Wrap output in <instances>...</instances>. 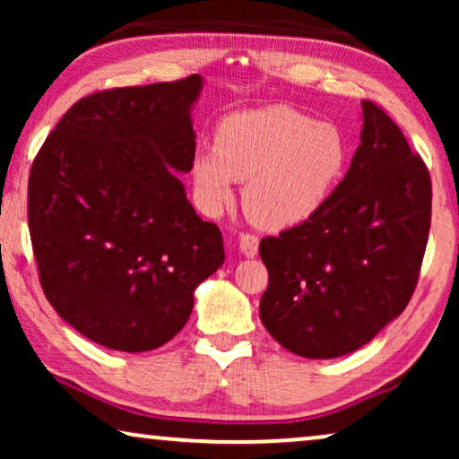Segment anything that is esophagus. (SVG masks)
<instances>
[{
  "instance_id": "esophagus-1",
  "label": "esophagus",
  "mask_w": 459,
  "mask_h": 459,
  "mask_svg": "<svg viewBox=\"0 0 459 459\" xmlns=\"http://www.w3.org/2000/svg\"><path fill=\"white\" fill-rule=\"evenodd\" d=\"M238 248L244 256H255L259 253V238L253 234H240L238 236Z\"/></svg>"
}]
</instances>
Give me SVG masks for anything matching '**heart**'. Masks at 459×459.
Listing matches in <instances>:
<instances>
[{
    "label": "heart",
    "mask_w": 459,
    "mask_h": 459,
    "mask_svg": "<svg viewBox=\"0 0 459 459\" xmlns=\"http://www.w3.org/2000/svg\"><path fill=\"white\" fill-rule=\"evenodd\" d=\"M347 165L349 142L336 125L273 104L225 117L215 146L194 152L192 178L209 215L234 200L236 181H247V217L263 230L284 231L322 209Z\"/></svg>",
    "instance_id": "heart-1"
}]
</instances>
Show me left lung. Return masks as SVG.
<instances>
[{
  "instance_id": "1",
  "label": "left lung",
  "mask_w": 459,
  "mask_h": 459,
  "mask_svg": "<svg viewBox=\"0 0 459 459\" xmlns=\"http://www.w3.org/2000/svg\"><path fill=\"white\" fill-rule=\"evenodd\" d=\"M347 175L297 228L263 238L259 316L281 347L334 359L368 344L410 303L430 230L429 169L372 102Z\"/></svg>"
}]
</instances>
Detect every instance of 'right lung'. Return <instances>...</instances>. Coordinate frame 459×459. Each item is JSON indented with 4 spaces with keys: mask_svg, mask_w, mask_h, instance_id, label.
I'll list each match as a JSON object with an SVG mask.
<instances>
[{
    "mask_svg": "<svg viewBox=\"0 0 459 459\" xmlns=\"http://www.w3.org/2000/svg\"><path fill=\"white\" fill-rule=\"evenodd\" d=\"M204 79L79 100L29 175V231L41 288L79 334L142 353L184 328L198 284L225 261L178 175L192 171V108Z\"/></svg>",
    "mask_w": 459,
    "mask_h": 459,
    "instance_id": "1",
    "label": "right lung"
}]
</instances>
